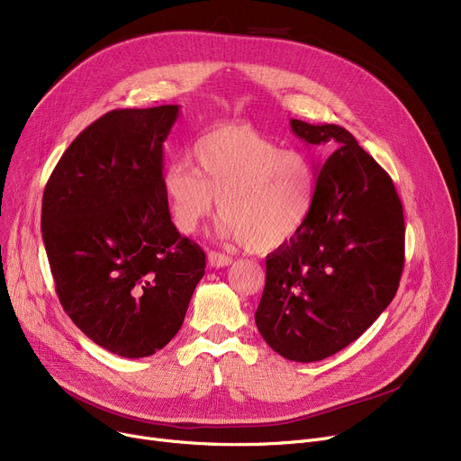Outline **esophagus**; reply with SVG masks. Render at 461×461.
<instances>
[{"label":"esophagus","instance_id":"esophagus-1","mask_svg":"<svg viewBox=\"0 0 461 461\" xmlns=\"http://www.w3.org/2000/svg\"><path fill=\"white\" fill-rule=\"evenodd\" d=\"M207 261H209V265H211L212 269H221V267H228V265H231L233 259H231L230 256H226V254L211 250V252L207 254Z\"/></svg>","mask_w":461,"mask_h":461}]
</instances>
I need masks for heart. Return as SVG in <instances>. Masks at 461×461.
<instances>
[{
	"label": "heart",
	"mask_w": 461,
	"mask_h": 461,
	"mask_svg": "<svg viewBox=\"0 0 461 461\" xmlns=\"http://www.w3.org/2000/svg\"><path fill=\"white\" fill-rule=\"evenodd\" d=\"M198 169L176 162L164 174L174 226L194 233L221 202V233L252 252H273L308 222L316 203L312 162L245 127L205 134L194 145Z\"/></svg>",
	"instance_id": "1"
}]
</instances>
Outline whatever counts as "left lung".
I'll list each match as a JSON object with an SVG mask.
<instances>
[{"label":"left lung","instance_id":"8db88e82","mask_svg":"<svg viewBox=\"0 0 461 461\" xmlns=\"http://www.w3.org/2000/svg\"><path fill=\"white\" fill-rule=\"evenodd\" d=\"M318 162L306 226L267 256L256 310L263 340L295 362L323 360L365 332L394 299L403 271V207L389 174L344 127L289 121Z\"/></svg>","mask_w":461,"mask_h":461}]
</instances>
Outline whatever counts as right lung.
<instances>
[{
	"label": "right lung",
	"instance_id": "add662e5",
	"mask_svg": "<svg viewBox=\"0 0 461 461\" xmlns=\"http://www.w3.org/2000/svg\"><path fill=\"white\" fill-rule=\"evenodd\" d=\"M177 117V104L104 113L44 188L42 240L61 306L119 357L172 340L205 275L203 250L181 237L164 194V141Z\"/></svg>",
	"mask_w": 461,
	"mask_h": 461
}]
</instances>
